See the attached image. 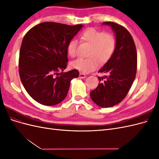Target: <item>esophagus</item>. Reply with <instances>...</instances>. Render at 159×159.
I'll use <instances>...</instances> for the list:
<instances>
[{
  "label": "esophagus",
  "mask_w": 159,
  "mask_h": 159,
  "mask_svg": "<svg viewBox=\"0 0 159 159\" xmlns=\"http://www.w3.org/2000/svg\"><path fill=\"white\" fill-rule=\"evenodd\" d=\"M85 77H86V75H85V74H83V73H80V78L83 79V78H85Z\"/></svg>",
  "instance_id": "1"
}]
</instances>
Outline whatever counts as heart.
<instances>
[{
    "label": "heart",
    "mask_w": 159,
    "mask_h": 159,
    "mask_svg": "<svg viewBox=\"0 0 159 159\" xmlns=\"http://www.w3.org/2000/svg\"><path fill=\"white\" fill-rule=\"evenodd\" d=\"M81 40L91 44L88 57H79L71 61V66L83 73H89L98 67V61L103 64L112 56L116 47V39L111 33L103 32L95 28H88L81 34ZM78 42L71 40L67 47L68 54L75 57L78 54Z\"/></svg>",
    "instance_id": "heart-1"
}]
</instances>
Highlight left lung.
<instances>
[{"instance_id":"8db88e82","label":"left lung","mask_w":159,"mask_h":159,"mask_svg":"<svg viewBox=\"0 0 159 159\" xmlns=\"http://www.w3.org/2000/svg\"><path fill=\"white\" fill-rule=\"evenodd\" d=\"M103 25L111 27L116 36V47L112 56L98 72L107 74L98 76L99 84L91 91L93 102L102 107H110L118 104L126 97L135 78L137 54L131 34L125 28L113 22ZM106 80L103 83L100 81Z\"/></svg>"}]
</instances>
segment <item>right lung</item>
Segmentation results:
<instances>
[{
  "label": "right lung",
  "mask_w": 159,
  "mask_h": 159,
  "mask_svg": "<svg viewBox=\"0 0 159 159\" xmlns=\"http://www.w3.org/2000/svg\"><path fill=\"white\" fill-rule=\"evenodd\" d=\"M82 27L45 22L32 28L24 36L19 75L24 88L36 102L54 105L66 98L71 80L80 73L77 70L59 72L67 67L69 42Z\"/></svg>",
  "instance_id": "1"
}]
</instances>
